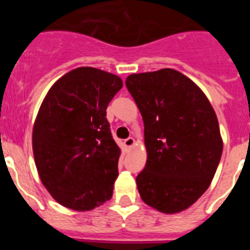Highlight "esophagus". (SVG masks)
<instances>
[{"mask_svg": "<svg viewBox=\"0 0 250 250\" xmlns=\"http://www.w3.org/2000/svg\"><path fill=\"white\" fill-rule=\"evenodd\" d=\"M135 140L134 138H127L125 141H123V145H125V148H132L134 146Z\"/></svg>", "mask_w": 250, "mask_h": 250, "instance_id": "esophagus-1", "label": "esophagus"}]
</instances>
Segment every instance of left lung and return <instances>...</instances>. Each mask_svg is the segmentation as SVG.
I'll return each mask as SVG.
<instances>
[{
  "label": "left lung",
  "mask_w": 250,
  "mask_h": 250,
  "mask_svg": "<svg viewBox=\"0 0 250 250\" xmlns=\"http://www.w3.org/2000/svg\"><path fill=\"white\" fill-rule=\"evenodd\" d=\"M125 85L144 121L141 200L162 213H180L206 192L220 162L215 111L193 81L173 69L132 74Z\"/></svg>",
  "instance_id": "8db88e82"
}]
</instances>
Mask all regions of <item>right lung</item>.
Segmentation results:
<instances>
[{"label":"right lung","instance_id":"1","mask_svg":"<svg viewBox=\"0 0 250 250\" xmlns=\"http://www.w3.org/2000/svg\"><path fill=\"white\" fill-rule=\"evenodd\" d=\"M122 85L110 72L77 67L42 102L32 129L35 163L48 192L66 208L92 210L112 197L121 150L106 109Z\"/></svg>","mask_w":250,"mask_h":250}]
</instances>
